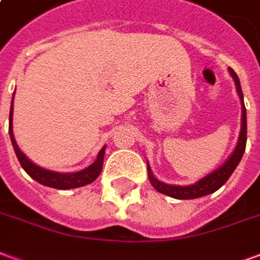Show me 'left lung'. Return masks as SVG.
<instances>
[{"instance_id": "obj_1", "label": "left lung", "mask_w": 260, "mask_h": 260, "mask_svg": "<svg viewBox=\"0 0 260 260\" xmlns=\"http://www.w3.org/2000/svg\"><path fill=\"white\" fill-rule=\"evenodd\" d=\"M230 75L233 76V79L235 82V87H237V91H238V96H240L241 100V108H242V115H241V132L240 138H238V142H237V146H235L234 152L230 156L229 160L221 166L218 167L217 170H214L213 173H210L206 177H203L202 180H199L195 184L186 186L181 185H170V184H166V182H161L158 181L154 175H153L152 170H150V166L147 164V175H149V181L153 185V188L158 191L160 193H164V195L171 196V198H175V199H196V198H201V196L209 195V193H213L216 192L218 188L227 182L231 174L234 173V170L237 169V166L240 164L241 158L244 156V152H245L246 146V110L245 104H244V94H242V89H241V83L238 76L234 72V69L229 68Z\"/></svg>"}]
</instances>
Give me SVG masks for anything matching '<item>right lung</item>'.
Instances as JSON below:
<instances>
[{
	"label": "right lung",
	"instance_id": "obj_1",
	"mask_svg": "<svg viewBox=\"0 0 260 260\" xmlns=\"http://www.w3.org/2000/svg\"><path fill=\"white\" fill-rule=\"evenodd\" d=\"M12 114H14V97H12V102H11V111H9V136H11L12 146H14L16 157L19 160L22 169L25 170L26 173L30 175L33 180L40 182L42 185L55 188V189H74V188H79V186H85L87 184H91L100 175L103 169V160H104L106 146L103 147L102 150L99 152L94 163L90 164L87 169L78 171V173H57V171H50V170L39 167L37 164L30 161L22 153V150L18 147V145H16V141H15L14 138V129H12Z\"/></svg>",
	"mask_w": 260,
	"mask_h": 260
}]
</instances>
